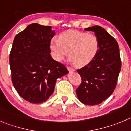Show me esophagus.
Wrapping results in <instances>:
<instances>
[{"mask_svg": "<svg viewBox=\"0 0 131 131\" xmlns=\"http://www.w3.org/2000/svg\"><path fill=\"white\" fill-rule=\"evenodd\" d=\"M67 68H68V69L69 70V71H75V69H74L73 68H72L71 67H70V66H67Z\"/></svg>", "mask_w": 131, "mask_h": 131, "instance_id": "esophagus-1", "label": "esophagus"}]
</instances>
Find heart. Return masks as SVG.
Masks as SVG:
<instances>
[{
	"label": "heart",
	"mask_w": 131,
	"mask_h": 131,
	"mask_svg": "<svg viewBox=\"0 0 131 131\" xmlns=\"http://www.w3.org/2000/svg\"><path fill=\"white\" fill-rule=\"evenodd\" d=\"M49 47L56 60L62 61L68 54L71 62L83 67L96 57L100 45L95 35L70 30L60 35L59 39L52 38Z\"/></svg>",
	"instance_id": "b5f03b06"
}]
</instances>
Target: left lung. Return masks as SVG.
<instances>
[{
	"mask_svg": "<svg viewBox=\"0 0 131 131\" xmlns=\"http://www.w3.org/2000/svg\"><path fill=\"white\" fill-rule=\"evenodd\" d=\"M84 31L94 33L100 48L90 63L77 70L82 82L76 94L83 104L94 106L110 96L116 86L121 67L119 48L116 40L102 27L94 25Z\"/></svg>",
	"mask_w": 131,
	"mask_h": 131,
	"instance_id": "1",
	"label": "left lung"
}]
</instances>
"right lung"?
<instances>
[{
	"mask_svg": "<svg viewBox=\"0 0 131 131\" xmlns=\"http://www.w3.org/2000/svg\"><path fill=\"white\" fill-rule=\"evenodd\" d=\"M51 26L31 24L15 37L10 54L12 81L21 98L33 104L47 101L57 79L69 71L50 55Z\"/></svg>",
	"mask_w": 131,
	"mask_h": 131,
	"instance_id": "1",
	"label": "right lung"
}]
</instances>
